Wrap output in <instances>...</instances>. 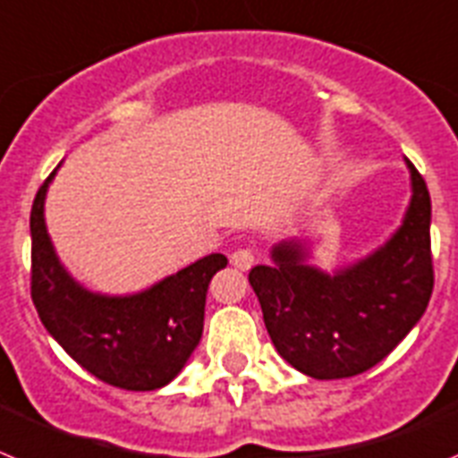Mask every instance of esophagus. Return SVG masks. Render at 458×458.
I'll return each instance as SVG.
<instances>
[{"instance_id": "esophagus-1", "label": "esophagus", "mask_w": 458, "mask_h": 458, "mask_svg": "<svg viewBox=\"0 0 458 458\" xmlns=\"http://www.w3.org/2000/svg\"><path fill=\"white\" fill-rule=\"evenodd\" d=\"M230 262H233L237 269L246 272V269H251L253 265V251L251 249H237V251H233V256H230Z\"/></svg>"}]
</instances>
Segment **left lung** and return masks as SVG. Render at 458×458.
<instances>
[{
  "mask_svg": "<svg viewBox=\"0 0 458 458\" xmlns=\"http://www.w3.org/2000/svg\"><path fill=\"white\" fill-rule=\"evenodd\" d=\"M412 196L385 244L345 267L311 265V242L272 246V265L249 272L274 348L318 380L369 371L405 339L433 293L431 198L408 158Z\"/></svg>",
  "mask_w": 458,
  "mask_h": 458,
  "instance_id": "obj_1",
  "label": "left lung"
}]
</instances>
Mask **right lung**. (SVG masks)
Segmentation results:
<instances>
[{
  "label": "right lung",
  "instance_id": "right-lung-1",
  "mask_svg": "<svg viewBox=\"0 0 458 458\" xmlns=\"http://www.w3.org/2000/svg\"><path fill=\"white\" fill-rule=\"evenodd\" d=\"M50 173L31 205V300L47 334L85 371L131 392L161 389L184 369L205 325L207 285L228 265L209 253L133 295H103L62 265L46 228Z\"/></svg>",
  "mask_w": 458,
  "mask_h": 458
}]
</instances>
